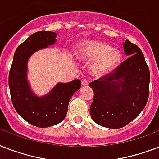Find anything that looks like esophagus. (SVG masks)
<instances>
[{"label":"esophagus","instance_id":"1","mask_svg":"<svg viewBox=\"0 0 159 159\" xmlns=\"http://www.w3.org/2000/svg\"><path fill=\"white\" fill-rule=\"evenodd\" d=\"M81 83H82V85L83 86H86L88 85V84H89V80H88L87 79H83V80H81Z\"/></svg>","mask_w":159,"mask_h":159}]
</instances>
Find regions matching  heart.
<instances>
[{"label": "heart", "mask_w": 159, "mask_h": 159, "mask_svg": "<svg viewBox=\"0 0 159 159\" xmlns=\"http://www.w3.org/2000/svg\"><path fill=\"white\" fill-rule=\"evenodd\" d=\"M79 57L93 61L91 65L93 74L101 75L111 71L117 66L121 59L119 50L99 41H86L81 44Z\"/></svg>", "instance_id": "obj_1"}]
</instances>
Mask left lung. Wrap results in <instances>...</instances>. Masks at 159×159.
<instances>
[{
  "instance_id": "8db88e82",
  "label": "left lung",
  "mask_w": 159,
  "mask_h": 159,
  "mask_svg": "<svg viewBox=\"0 0 159 159\" xmlns=\"http://www.w3.org/2000/svg\"><path fill=\"white\" fill-rule=\"evenodd\" d=\"M129 56L113 72L89 84L94 93L90 115L103 127L119 129L136 118L148 98L150 73L138 46L125 40Z\"/></svg>"
}]
</instances>
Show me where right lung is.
<instances>
[{
  "mask_svg": "<svg viewBox=\"0 0 159 159\" xmlns=\"http://www.w3.org/2000/svg\"><path fill=\"white\" fill-rule=\"evenodd\" d=\"M57 34L39 31L33 34L15 51L9 74V87L12 103L21 117L37 127H49L61 122L68 104L75 93L80 89L81 81L58 83L46 95L39 97L31 89L28 80V61L39 50L54 45Z\"/></svg>",
  "mask_w": 159,
  "mask_h": 159,
  "instance_id": "1",
  "label": "right lung"
}]
</instances>
